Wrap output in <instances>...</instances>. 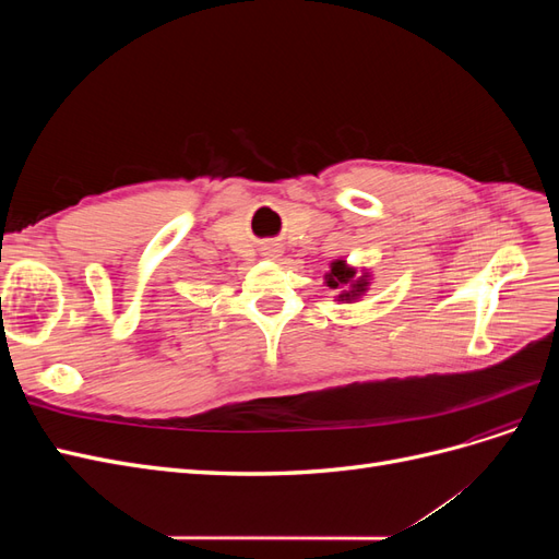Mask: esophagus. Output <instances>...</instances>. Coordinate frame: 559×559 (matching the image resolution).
I'll return each instance as SVG.
<instances>
[{"label":"esophagus","instance_id":"obj_1","mask_svg":"<svg viewBox=\"0 0 559 559\" xmlns=\"http://www.w3.org/2000/svg\"><path fill=\"white\" fill-rule=\"evenodd\" d=\"M277 251H280V249H277L275 245H270V247H265L263 253H265V257H277Z\"/></svg>","mask_w":559,"mask_h":559}]
</instances>
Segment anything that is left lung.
<instances>
[{
    "label": "left lung",
    "instance_id": "obj_1",
    "mask_svg": "<svg viewBox=\"0 0 559 559\" xmlns=\"http://www.w3.org/2000/svg\"><path fill=\"white\" fill-rule=\"evenodd\" d=\"M354 275H357V270L349 267L345 261H333L331 270L324 275V280H326V286H331V289H343V286H345L347 292H343L337 298L354 300V298H359L368 286V275H361L359 280H354Z\"/></svg>",
    "mask_w": 559,
    "mask_h": 559
}]
</instances>
